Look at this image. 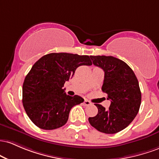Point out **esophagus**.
<instances>
[{"instance_id":"1","label":"esophagus","mask_w":159,"mask_h":159,"mask_svg":"<svg viewBox=\"0 0 159 159\" xmlns=\"http://www.w3.org/2000/svg\"><path fill=\"white\" fill-rule=\"evenodd\" d=\"M83 104H84L85 106H89V105L91 104V102L90 101H89L88 100H85L84 102H83Z\"/></svg>"}]
</instances>
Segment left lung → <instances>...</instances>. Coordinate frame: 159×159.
I'll return each mask as SVG.
<instances>
[{
    "mask_svg": "<svg viewBox=\"0 0 159 159\" xmlns=\"http://www.w3.org/2000/svg\"><path fill=\"white\" fill-rule=\"evenodd\" d=\"M93 65L104 71L102 91L111 103L108 110L95 103L98 113L89 117L92 127L105 134L122 131L134 120L141 103V92L134 71L125 62L113 56H90Z\"/></svg>",
    "mask_w": 159,
    "mask_h": 159,
    "instance_id": "1",
    "label": "left lung"
}]
</instances>
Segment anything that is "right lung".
Instances as JSON below:
<instances>
[{
    "label": "right lung",
    "instance_id": "add662e5",
    "mask_svg": "<svg viewBox=\"0 0 159 159\" xmlns=\"http://www.w3.org/2000/svg\"><path fill=\"white\" fill-rule=\"evenodd\" d=\"M92 64L89 56L60 52L46 55L33 65L23 83L22 103L35 125L44 130L65 125L71 108L84 99L67 95L64 84L78 67Z\"/></svg>",
    "mask_w": 159,
    "mask_h": 159
}]
</instances>
